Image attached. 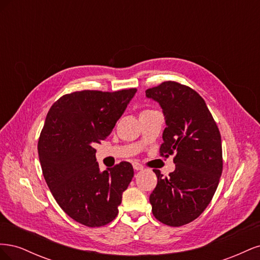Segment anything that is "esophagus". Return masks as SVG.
<instances>
[{"instance_id": "obj_1", "label": "esophagus", "mask_w": 260, "mask_h": 260, "mask_svg": "<svg viewBox=\"0 0 260 260\" xmlns=\"http://www.w3.org/2000/svg\"><path fill=\"white\" fill-rule=\"evenodd\" d=\"M132 166H133V169L135 170H142L144 167H143V165L141 164V162H139L138 160H135L132 162Z\"/></svg>"}]
</instances>
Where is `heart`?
Listing matches in <instances>:
<instances>
[{"label":"heart","mask_w":260,"mask_h":260,"mask_svg":"<svg viewBox=\"0 0 260 260\" xmlns=\"http://www.w3.org/2000/svg\"><path fill=\"white\" fill-rule=\"evenodd\" d=\"M149 111H152V109H145V111H143V112H149ZM142 112V113H143Z\"/></svg>","instance_id":"heart-1"}]
</instances>
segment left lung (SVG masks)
I'll return each instance as SVG.
<instances>
[{
	"label": "left lung",
	"mask_w": 260,
	"mask_h": 260,
	"mask_svg": "<svg viewBox=\"0 0 260 260\" xmlns=\"http://www.w3.org/2000/svg\"><path fill=\"white\" fill-rule=\"evenodd\" d=\"M145 94L158 102L167 124L159 154H175L176 164L169 177L153 170L157 176L149 195L153 215L170 226L190 223L208 206L219 184L223 166L221 136L205 101L190 86L164 81Z\"/></svg>",
	"instance_id": "8db88e82"
}]
</instances>
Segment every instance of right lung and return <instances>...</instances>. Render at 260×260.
<instances>
[{
    "mask_svg": "<svg viewBox=\"0 0 260 260\" xmlns=\"http://www.w3.org/2000/svg\"><path fill=\"white\" fill-rule=\"evenodd\" d=\"M136 92H73L59 98L46 115L38 142L43 177L60 208L86 226L113 221L133 178L128 161L100 171L93 145L111 135Z\"/></svg>",
    "mask_w": 260,
    "mask_h": 260,
    "instance_id": "right-lung-1",
    "label": "right lung"
}]
</instances>
